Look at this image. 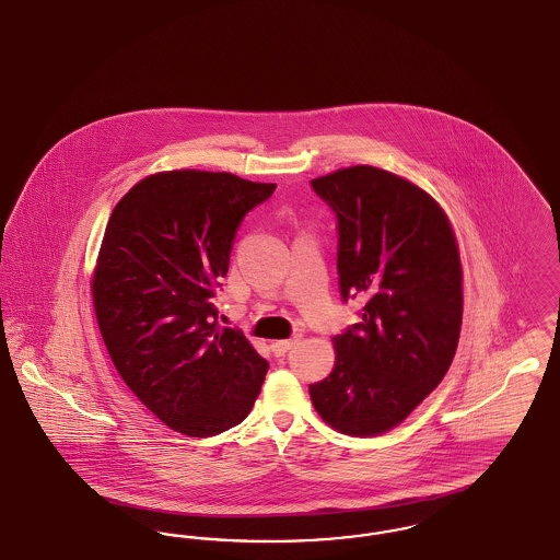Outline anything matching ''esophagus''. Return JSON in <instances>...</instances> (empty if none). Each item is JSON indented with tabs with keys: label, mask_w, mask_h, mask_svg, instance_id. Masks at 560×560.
<instances>
[{
	"label": "esophagus",
	"mask_w": 560,
	"mask_h": 560,
	"mask_svg": "<svg viewBox=\"0 0 560 560\" xmlns=\"http://www.w3.org/2000/svg\"><path fill=\"white\" fill-rule=\"evenodd\" d=\"M300 340H302V336H295L292 340H275V342H270V348H272V352H275L277 357H283V354L290 352L295 345H300Z\"/></svg>",
	"instance_id": "1"
}]
</instances>
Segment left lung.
Returning a JSON list of instances; mask_svg holds the SVG:
<instances>
[{
	"label": "left lung",
	"mask_w": 560,
	"mask_h": 560,
	"mask_svg": "<svg viewBox=\"0 0 560 560\" xmlns=\"http://www.w3.org/2000/svg\"><path fill=\"white\" fill-rule=\"evenodd\" d=\"M338 220L342 300L361 320L334 338V372L308 393L336 430L373 436L400 424L441 384L462 327V265L441 206L372 165L311 180Z\"/></svg>",
	"instance_id": "left-lung-1"
}]
</instances>
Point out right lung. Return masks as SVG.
Instances as JSON below:
<instances>
[{
    "mask_svg": "<svg viewBox=\"0 0 560 560\" xmlns=\"http://www.w3.org/2000/svg\"><path fill=\"white\" fill-rule=\"evenodd\" d=\"M277 185L174 170L133 185L108 218L92 298L115 370L165 427L213 436L241 424L267 359L220 327L215 290L245 213Z\"/></svg>",
    "mask_w": 560,
    "mask_h": 560,
    "instance_id": "obj_1",
    "label": "right lung"
}]
</instances>
